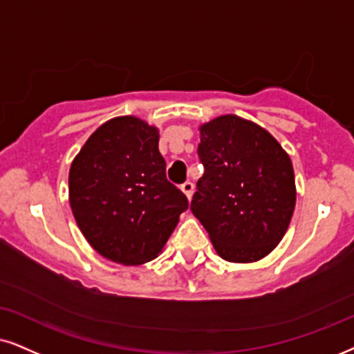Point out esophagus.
I'll list each match as a JSON object with an SVG mask.
<instances>
[{
  "label": "esophagus",
  "instance_id": "1",
  "mask_svg": "<svg viewBox=\"0 0 354 354\" xmlns=\"http://www.w3.org/2000/svg\"><path fill=\"white\" fill-rule=\"evenodd\" d=\"M181 189L186 194V198L191 199L192 198V192H194V185H192L191 181H186V183H183V185H181Z\"/></svg>",
  "mask_w": 354,
  "mask_h": 354
}]
</instances>
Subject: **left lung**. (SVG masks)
Returning a JSON list of instances; mask_svg holds the SVG:
<instances>
[{"instance_id": "8db88e82", "label": "left lung", "mask_w": 354, "mask_h": 354, "mask_svg": "<svg viewBox=\"0 0 354 354\" xmlns=\"http://www.w3.org/2000/svg\"><path fill=\"white\" fill-rule=\"evenodd\" d=\"M204 167L191 210L216 252L234 263L266 257L288 230L296 183L289 155L271 133L236 115L201 127Z\"/></svg>"}]
</instances>
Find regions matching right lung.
<instances>
[{
    "label": "right lung",
    "instance_id": "1",
    "mask_svg": "<svg viewBox=\"0 0 354 354\" xmlns=\"http://www.w3.org/2000/svg\"><path fill=\"white\" fill-rule=\"evenodd\" d=\"M70 205L84 239L120 265H142L162 252L187 209L167 178L158 131L125 115L102 124L70 168Z\"/></svg>",
    "mask_w": 354,
    "mask_h": 354
}]
</instances>
